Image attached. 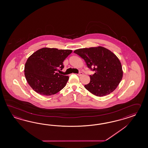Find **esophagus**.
<instances>
[{
	"instance_id": "1",
	"label": "esophagus",
	"mask_w": 148,
	"mask_h": 148,
	"mask_svg": "<svg viewBox=\"0 0 148 148\" xmlns=\"http://www.w3.org/2000/svg\"><path fill=\"white\" fill-rule=\"evenodd\" d=\"M79 76H82L83 75V73L82 72H79L78 74H77Z\"/></svg>"
}]
</instances>
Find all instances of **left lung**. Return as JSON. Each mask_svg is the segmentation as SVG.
I'll return each instance as SVG.
<instances>
[{"label": "left lung", "instance_id": "obj_1", "mask_svg": "<svg viewBox=\"0 0 148 148\" xmlns=\"http://www.w3.org/2000/svg\"><path fill=\"white\" fill-rule=\"evenodd\" d=\"M83 59L89 69L95 71L90 75L85 88L95 95L102 97L112 92L122 79L123 71L118 58L102 47L79 49L74 51Z\"/></svg>", "mask_w": 148, "mask_h": 148}]
</instances>
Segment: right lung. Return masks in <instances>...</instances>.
Instances as JSON below:
<instances>
[{
    "label": "right lung",
    "mask_w": 148,
    "mask_h": 148,
    "mask_svg": "<svg viewBox=\"0 0 148 148\" xmlns=\"http://www.w3.org/2000/svg\"><path fill=\"white\" fill-rule=\"evenodd\" d=\"M71 50L44 47L32 54L25 62V75L29 86L40 95L50 96L65 87L68 76L57 72L64 67L63 61Z\"/></svg>",
    "instance_id": "add662e5"
}]
</instances>
